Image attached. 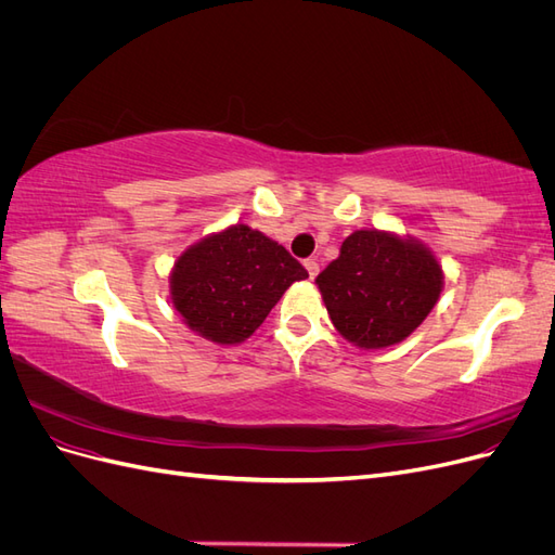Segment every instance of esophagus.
Listing matches in <instances>:
<instances>
[{
  "label": "esophagus",
  "instance_id": "esophagus-1",
  "mask_svg": "<svg viewBox=\"0 0 555 555\" xmlns=\"http://www.w3.org/2000/svg\"><path fill=\"white\" fill-rule=\"evenodd\" d=\"M304 266H306V271H308V275H310V278H317V273H319V263H317L314 259H306V261H304Z\"/></svg>",
  "mask_w": 555,
  "mask_h": 555
}]
</instances>
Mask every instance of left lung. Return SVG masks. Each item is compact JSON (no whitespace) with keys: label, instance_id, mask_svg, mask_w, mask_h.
Returning a JSON list of instances; mask_svg holds the SVG:
<instances>
[{"label":"left lung","instance_id":"1","mask_svg":"<svg viewBox=\"0 0 555 555\" xmlns=\"http://www.w3.org/2000/svg\"><path fill=\"white\" fill-rule=\"evenodd\" d=\"M333 326L363 349L389 347L424 322L442 292L426 247L384 231H354L317 275Z\"/></svg>","mask_w":555,"mask_h":555}]
</instances>
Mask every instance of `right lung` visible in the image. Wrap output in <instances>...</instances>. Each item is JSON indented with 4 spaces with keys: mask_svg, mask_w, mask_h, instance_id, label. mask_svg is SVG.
Here are the masks:
<instances>
[{
    "mask_svg": "<svg viewBox=\"0 0 555 555\" xmlns=\"http://www.w3.org/2000/svg\"><path fill=\"white\" fill-rule=\"evenodd\" d=\"M308 271L287 249L245 224L192 245L176 261L171 296L184 324L220 345L243 343Z\"/></svg>",
    "mask_w": 555,
    "mask_h": 555,
    "instance_id": "obj_1",
    "label": "right lung"
}]
</instances>
